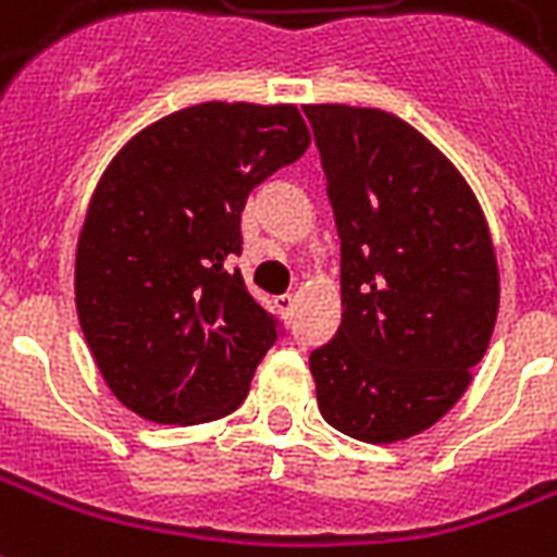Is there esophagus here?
Returning a JSON list of instances; mask_svg holds the SVG:
<instances>
[{"mask_svg":"<svg viewBox=\"0 0 557 557\" xmlns=\"http://www.w3.org/2000/svg\"><path fill=\"white\" fill-rule=\"evenodd\" d=\"M274 307H277L283 319H289L292 310H295V298L292 295H280V298H274Z\"/></svg>","mask_w":557,"mask_h":557,"instance_id":"obj_1","label":"esophagus"}]
</instances>
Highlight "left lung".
<instances>
[{"instance_id":"8db88e82","label":"left lung","mask_w":557,"mask_h":557,"mask_svg":"<svg viewBox=\"0 0 557 557\" xmlns=\"http://www.w3.org/2000/svg\"><path fill=\"white\" fill-rule=\"evenodd\" d=\"M342 242V324L310 354L324 422L386 446L467 393L498 312L487 218L422 132L381 109L304 106Z\"/></svg>"}]
</instances>
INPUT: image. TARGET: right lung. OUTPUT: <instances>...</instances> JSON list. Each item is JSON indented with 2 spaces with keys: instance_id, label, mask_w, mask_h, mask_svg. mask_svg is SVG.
<instances>
[{
  "instance_id": "obj_1",
  "label": "right lung",
  "mask_w": 557,
  "mask_h": 557,
  "mask_svg": "<svg viewBox=\"0 0 557 557\" xmlns=\"http://www.w3.org/2000/svg\"><path fill=\"white\" fill-rule=\"evenodd\" d=\"M307 147L295 106L200 102L111 159L76 247V312L132 413L200 425L245 401L277 321L224 262L242 253L247 195Z\"/></svg>"
}]
</instances>
